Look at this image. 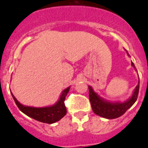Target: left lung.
I'll return each instance as SVG.
<instances>
[{
	"label": "left lung",
	"mask_w": 148,
	"mask_h": 148,
	"mask_svg": "<svg viewBox=\"0 0 148 148\" xmlns=\"http://www.w3.org/2000/svg\"><path fill=\"white\" fill-rule=\"evenodd\" d=\"M127 55L130 57L128 51H127ZM132 66L136 70V68L132 62ZM88 87L89 98L93 112L97 114V116H101L103 118H106L108 119H113L122 116L136 102L138 96L139 82L134 90L132 97H129L125 102H111L106 100L99 97L90 86H89Z\"/></svg>",
	"instance_id": "8db88e82"
}]
</instances>
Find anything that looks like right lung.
I'll return each mask as SVG.
<instances>
[{
	"label": "right lung",
	"instance_id": "add662e5",
	"mask_svg": "<svg viewBox=\"0 0 148 148\" xmlns=\"http://www.w3.org/2000/svg\"><path fill=\"white\" fill-rule=\"evenodd\" d=\"M69 90L70 86L64 89L62 92L59 99L54 105L45 107H32L24 106L16 99L12 93L11 95L18 108L22 112L26 114V116L43 123L52 124L62 119L67 113V109L64 105V99L69 92Z\"/></svg>",
	"mask_w": 148,
	"mask_h": 148
}]
</instances>
